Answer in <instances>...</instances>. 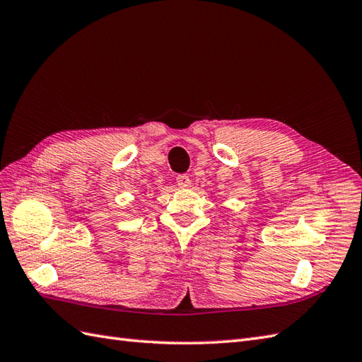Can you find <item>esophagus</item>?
I'll return each mask as SVG.
<instances>
[{"label":"esophagus","mask_w":362,"mask_h":362,"mask_svg":"<svg viewBox=\"0 0 362 362\" xmlns=\"http://www.w3.org/2000/svg\"><path fill=\"white\" fill-rule=\"evenodd\" d=\"M175 183L179 185V188H188L189 185H191L189 175H187V174H180V175H177V177H175Z\"/></svg>","instance_id":"esophagus-1"}]
</instances>
